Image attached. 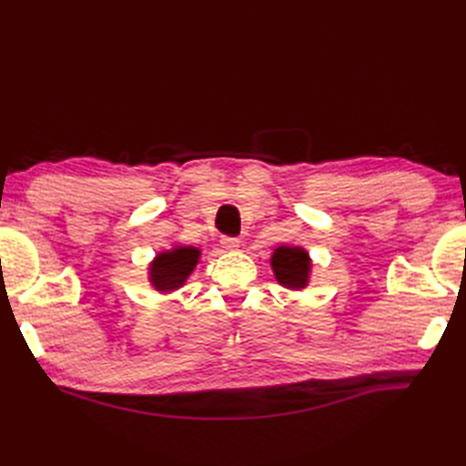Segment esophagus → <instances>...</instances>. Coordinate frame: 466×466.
I'll use <instances>...</instances> for the list:
<instances>
[{
    "label": "esophagus",
    "mask_w": 466,
    "mask_h": 466,
    "mask_svg": "<svg viewBox=\"0 0 466 466\" xmlns=\"http://www.w3.org/2000/svg\"><path fill=\"white\" fill-rule=\"evenodd\" d=\"M238 245H241V241L237 237H221V247L225 250H237Z\"/></svg>",
    "instance_id": "34e87169"
}]
</instances>
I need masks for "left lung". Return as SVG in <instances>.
Returning a JSON list of instances; mask_svg holds the SVG:
<instances>
[{"instance_id":"1","label":"left lung","mask_w":466,"mask_h":466,"mask_svg":"<svg viewBox=\"0 0 466 466\" xmlns=\"http://www.w3.org/2000/svg\"><path fill=\"white\" fill-rule=\"evenodd\" d=\"M272 270L279 286L288 289H303L309 284L311 274V258L301 247H278L270 258Z\"/></svg>"}]
</instances>
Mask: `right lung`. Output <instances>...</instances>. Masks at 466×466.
<instances>
[{"label": "right lung", "mask_w": 466, "mask_h": 466, "mask_svg": "<svg viewBox=\"0 0 466 466\" xmlns=\"http://www.w3.org/2000/svg\"><path fill=\"white\" fill-rule=\"evenodd\" d=\"M200 248L196 247H175L171 250L159 252L149 264V281L159 293H171L185 286L200 260Z\"/></svg>", "instance_id": "add662e5"}]
</instances>
